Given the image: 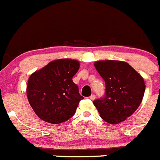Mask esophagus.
Returning a JSON list of instances; mask_svg holds the SVG:
<instances>
[{"label": "esophagus", "instance_id": "1", "mask_svg": "<svg viewBox=\"0 0 160 160\" xmlns=\"http://www.w3.org/2000/svg\"><path fill=\"white\" fill-rule=\"evenodd\" d=\"M95 98H96V96L94 95V94H91V95L90 96V99L94 100V99H95Z\"/></svg>", "mask_w": 160, "mask_h": 160}]
</instances>
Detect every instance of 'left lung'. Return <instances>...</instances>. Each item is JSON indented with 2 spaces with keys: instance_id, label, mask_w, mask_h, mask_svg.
Returning a JSON list of instances; mask_svg holds the SVG:
<instances>
[{
  "instance_id": "left-lung-1",
  "label": "left lung",
  "mask_w": 160,
  "mask_h": 160,
  "mask_svg": "<svg viewBox=\"0 0 160 160\" xmlns=\"http://www.w3.org/2000/svg\"><path fill=\"white\" fill-rule=\"evenodd\" d=\"M94 65L106 84L105 97L94 100V105L108 123L123 122L142 102L146 87L143 78L122 61H98Z\"/></svg>"
}]
</instances>
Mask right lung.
<instances>
[{"label":"right lung","mask_w":160,"mask_h":160,"mask_svg":"<svg viewBox=\"0 0 160 160\" xmlns=\"http://www.w3.org/2000/svg\"><path fill=\"white\" fill-rule=\"evenodd\" d=\"M79 67L80 63L77 60L57 59L29 76L27 98L41 119L58 124L75 114L79 102L83 98L72 80Z\"/></svg>","instance_id":"obj_1"}]
</instances>
